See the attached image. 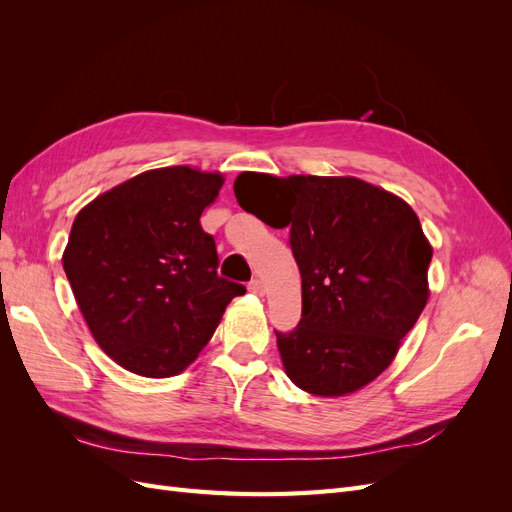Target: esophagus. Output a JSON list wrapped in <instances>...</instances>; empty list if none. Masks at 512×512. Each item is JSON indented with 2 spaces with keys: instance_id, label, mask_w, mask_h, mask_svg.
<instances>
[{
  "instance_id": "esophagus-1",
  "label": "esophagus",
  "mask_w": 512,
  "mask_h": 512,
  "mask_svg": "<svg viewBox=\"0 0 512 512\" xmlns=\"http://www.w3.org/2000/svg\"><path fill=\"white\" fill-rule=\"evenodd\" d=\"M250 290H252L254 294H265V282H262L260 277H256V280L250 282Z\"/></svg>"
}]
</instances>
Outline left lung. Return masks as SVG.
Segmentation results:
<instances>
[{"label": "left lung", "mask_w": 512, "mask_h": 512, "mask_svg": "<svg viewBox=\"0 0 512 512\" xmlns=\"http://www.w3.org/2000/svg\"><path fill=\"white\" fill-rule=\"evenodd\" d=\"M239 205L290 228L303 312L275 331L288 378L339 397L378 378L429 297L431 245L408 203L356 177L241 173Z\"/></svg>", "instance_id": "obj_1"}]
</instances>
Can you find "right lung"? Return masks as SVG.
<instances>
[{
    "mask_svg": "<svg viewBox=\"0 0 512 512\" xmlns=\"http://www.w3.org/2000/svg\"><path fill=\"white\" fill-rule=\"evenodd\" d=\"M222 183L190 166L156 168L76 215L64 271L91 335L132 374H181L245 294L218 275L215 241L200 226Z\"/></svg>",
    "mask_w": 512,
    "mask_h": 512,
    "instance_id": "obj_1",
    "label": "right lung"
}]
</instances>
